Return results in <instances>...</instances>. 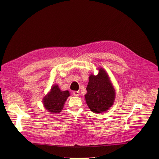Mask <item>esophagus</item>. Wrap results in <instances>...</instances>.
<instances>
[{"mask_svg":"<svg viewBox=\"0 0 159 159\" xmlns=\"http://www.w3.org/2000/svg\"><path fill=\"white\" fill-rule=\"evenodd\" d=\"M73 94L75 96H76V97L79 96V95H80V91H73Z\"/></svg>","mask_w":159,"mask_h":159,"instance_id":"1","label":"esophagus"}]
</instances>
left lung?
Here are the masks:
<instances>
[{
    "mask_svg": "<svg viewBox=\"0 0 159 159\" xmlns=\"http://www.w3.org/2000/svg\"><path fill=\"white\" fill-rule=\"evenodd\" d=\"M98 73L91 75L84 95L86 103L93 113H102L108 110L113 105L116 92L110 77L103 68Z\"/></svg>",
    "mask_w": 159,
    "mask_h": 159,
    "instance_id": "left-lung-1",
    "label": "left lung"
}]
</instances>
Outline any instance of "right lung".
I'll list each match as a JSON object with an SVG mask.
<instances>
[{
	"label": "right lung",
	"instance_id": "add662e5",
	"mask_svg": "<svg viewBox=\"0 0 159 159\" xmlns=\"http://www.w3.org/2000/svg\"><path fill=\"white\" fill-rule=\"evenodd\" d=\"M70 96L68 91L60 90L57 84L53 85L51 91L43 98V103L46 110L50 113L61 112L64 105Z\"/></svg>",
	"mask_w": 159,
	"mask_h": 159
}]
</instances>
